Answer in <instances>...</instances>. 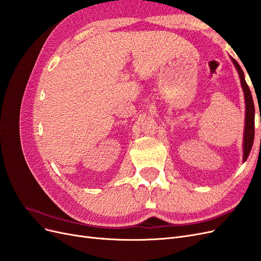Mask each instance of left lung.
Returning <instances> with one entry per match:
<instances>
[{
  "label": "left lung",
  "instance_id": "8db88e82",
  "mask_svg": "<svg viewBox=\"0 0 261 261\" xmlns=\"http://www.w3.org/2000/svg\"><path fill=\"white\" fill-rule=\"evenodd\" d=\"M232 62L238 69L241 84L243 87L244 97H245V103H246V116H245V130H244V144H243V160L246 161L249 155V152L251 150L252 144H254V137H255V106L254 100H252L251 92L249 90V87L245 81V75L243 69L241 68L240 64L234 59H232Z\"/></svg>",
  "mask_w": 261,
  "mask_h": 261
}]
</instances>
